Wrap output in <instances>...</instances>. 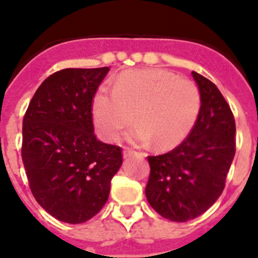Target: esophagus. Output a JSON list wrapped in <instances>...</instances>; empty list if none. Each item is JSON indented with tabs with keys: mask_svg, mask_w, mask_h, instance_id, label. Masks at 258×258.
<instances>
[{
	"mask_svg": "<svg viewBox=\"0 0 258 258\" xmlns=\"http://www.w3.org/2000/svg\"><path fill=\"white\" fill-rule=\"evenodd\" d=\"M135 154V152L132 149H124L123 150V158H131Z\"/></svg>",
	"mask_w": 258,
	"mask_h": 258,
	"instance_id": "obj_1",
	"label": "esophagus"
}]
</instances>
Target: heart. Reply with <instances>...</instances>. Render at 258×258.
Masks as SVG:
<instances>
[{
    "label": "heart",
    "instance_id": "heart-1",
    "mask_svg": "<svg viewBox=\"0 0 258 258\" xmlns=\"http://www.w3.org/2000/svg\"><path fill=\"white\" fill-rule=\"evenodd\" d=\"M201 94L187 78L162 69L122 74L114 94L100 91L94 100V122L106 141H114L135 115L128 140L136 145L153 141L158 149H171L185 140L198 118Z\"/></svg>",
    "mask_w": 258,
    "mask_h": 258
}]
</instances>
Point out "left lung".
<instances>
[{"label": "left lung", "instance_id": "obj_1", "mask_svg": "<svg viewBox=\"0 0 258 258\" xmlns=\"http://www.w3.org/2000/svg\"><path fill=\"white\" fill-rule=\"evenodd\" d=\"M199 86L201 110L182 143L171 152L150 155L146 199L162 217L185 222L196 219L224 191L235 155V119L213 82L192 72Z\"/></svg>", "mask_w": 258, "mask_h": 258}]
</instances>
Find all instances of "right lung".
Returning <instances> with one entry per match:
<instances>
[{
    "mask_svg": "<svg viewBox=\"0 0 258 258\" xmlns=\"http://www.w3.org/2000/svg\"><path fill=\"white\" fill-rule=\"evenodd\" d=\"M109 68H67L46 78L23 118L22 159L34 199L55 219L81 224L106 203L123 157L96 139L92 103Z\"/></svg>",
    "mask_w": 258,
    "mask_h": 258,
    "instance_id": "1",
    "label": "right lung"
}]
</instances>
